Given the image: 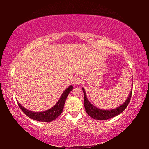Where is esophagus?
Listing matches in <instances>:
<instances>
[{
    "label": "esophagus",
    "mask_w": 149,
    "mask_h": 149,
    "mask_svg": "<svg viewBox=\"0 0 149 149\" xmlns=\"http://www.w3.org/2000/svg\"><path fill=\"white\" fill-rule=\"evenodd\" d=\"M81 82L82 79L79 76L75 77L74 78V79H73V85H74V86H78V85H79L81 84Z\"/></svg>",
    "instance_id": "obj_1"
}]
</instances>
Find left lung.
<instances>
[{"instance_id": "left-lung-1", "label": "left lung", "mask_w": 149, "mask_h": 149, "mask_svg": "<svg viewBox=\"0 0 149 149\" xmlns=\"http://www.w3.org/2000/svg\"><path fill=\"white\" fill-rule=\"evenodd\" d=\"M132 89L133 85H132V88H131L130 93L129 94V96H128L127 99L125 100V102H123L122 105H120V107L114 108V109L103 110L95 107L94 105L92 104L91 103L89 102V100H88L87 97V95L86 93H85L84 88L82 87V90L83 91H84V107L87 114L89 115L90 117L93 118V119L97 120H106L108 119H110V118H112L113 117L116 116L121 114V113L125 109L126 107H127V105L130 101L131 97H132Z\"/></svg>"}]
</instances>
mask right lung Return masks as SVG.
Here are the masks:
<instances>
[{
  "instance_id": "obj_1",
  "label": "right lung",
  "mask_w": 149,
  "mask_h": 149,
  "mask_svg": "<svg viewBox=\"0 0 149 149\" xmlns=\"http://www.w3.org/2000/svg\"><path fill=\"white\" fill-rule=\"evenodd\" d=\"M72 89L73 86L70 85L63 92L60 99L58 100V102L54 107H52L51 108L46 111H43V112H33V111L27 110L26 108H24L23 106H22L21 104H19L18 101H17V104H18L19 107L21 108V110L24 112V114L27 115V116H28L31 119L37 120L38 122H50L56 119L62 114L65 100H66V98L68 95H69L70 92Z\"/></svg>"
}]
</instances>
